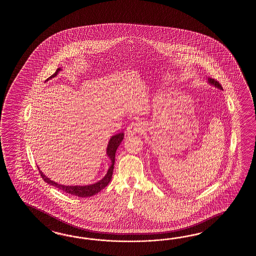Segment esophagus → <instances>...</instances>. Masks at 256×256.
Wrapping results in <instances>:
<instances>
[{
    "instance_id": "obj_1",
    "label": "esophagus",
    "mask_w": 256,
    "mask_h": 256,
    "mask_svg": "<svg viewBox=\"0 0 256 256\" xmlns=\"http://www.w3.org/2000/svg\"><path fill=\"white\" fill-rule=\"evenodd\" d=\"M142 132H144V126L140 122H132L130 126L127 127L126 130V134L127 136H134L136 134H140Z\"/></svg>"
}]
</instances>
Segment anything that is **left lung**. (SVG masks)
Listing matches in <instances>:
<instances>
[{
  "label": "left lung",
  "instance_id": "obj_1",
  "mask_svg": "<svg viewBox=\"0 0 256 256\" xmlns=\"http://www.w3.org/2000/svg\"><path fill=\"white\" fill-rule=\"evenodd\" d=\"M208 82L210 84V85H213L214 87L217 88H220V90H223L222 87V85L218 83V82L217 80H215L214 78H208Z\"/></svg>",
  "mask_w": 256,
  "mask_h": 256
}]
</instances>
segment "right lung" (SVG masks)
Here are the masks:
<instances>
[{"instance_id": "right-lung-1", "label": "right lung", "mask_w": 256, "mask_h": 256, "mask_svg": "<svg viewBox=\"0 0 256 256\" xmlns=\"http://www.w3.org/2000/svg\"><path fill=\"white\" fill-rule=\"evenodd\" d=\"M61 71V68H58L56 71L54 72L52 76H49L48 78L46 80V82L53 78L56 76H58V72ZM124 132H120V134H116L114 136H112V138L110 139L108 146H107V156L110 158L112 164L110 166L109 169L107 171V174H105L102 180H100L98 182L92 184V185L87 186H65L58 184L56 182H54L53 180H50V178H46L44 174L42 173V171L39 169V173L41 174L42 178L44 181H46L48 184L51 186H54L56 188H58L60 190L64 191L66 193H68L71 195L74 196H82V198H85V196H92L95 194L98 193L102 190H104L106 186L108 185L110 181L112 180V172H114V162H115V152L118 146H120V142L124 139Z\"/></svg>"}]
</instances>
